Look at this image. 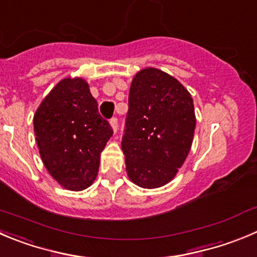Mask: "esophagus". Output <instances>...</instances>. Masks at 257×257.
Wrapping results in <instances>:
<instances>
[{"label":"esophagus","instance_id":"34e87169","mask_svg":"<svg viewBox=\"0 0 257 257\" xmlns=\"http://www.w3.org/2000/svg\"><path fill=\"white\" fill-rule=\"evenodd\" d=\"M109 124H111L112 130H113V133H116L117 131V127H118V121H117L116 117H113V118L109 119Z\"/></svg>","mask_w":257,"mask_h":257}]
</instances>
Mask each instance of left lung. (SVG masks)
<instances>
[{
  "mask_svg": "<svg viewBox=\"0 0 257 257\" xmlns=\"http://www.w3.org/2000/svg\"><path fill=\"white\" fill-rule=\"evenodd\" d=\"M195 122L193 98L179 80L156 68L136 73L122 138L131 182L145 189L172 182L192 148Z\"/></svg>",
  "mask_w": 257,
  "mask_h": 257,
  "instance_id": "1",
  "label": "left lung"
}]
</instances>
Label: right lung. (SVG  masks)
<instances>
[{
  "instance_id": "add662e5",
  "label": "right lung",
  "mask_w": 257,
  "mask_h": 257,
  "mask_svg": "<svg viewBox=\"0 0 257 257\" xmlns=\"http://www.w3.org/2000/svg\"><path fill=\"white\" fill-rule=\"evenodd\" d=\"M34 133L49 174L68 190L87 189L98 174L111 126L83 78L60 80L34 114Z\"/></svg>"
}]
</instances>
